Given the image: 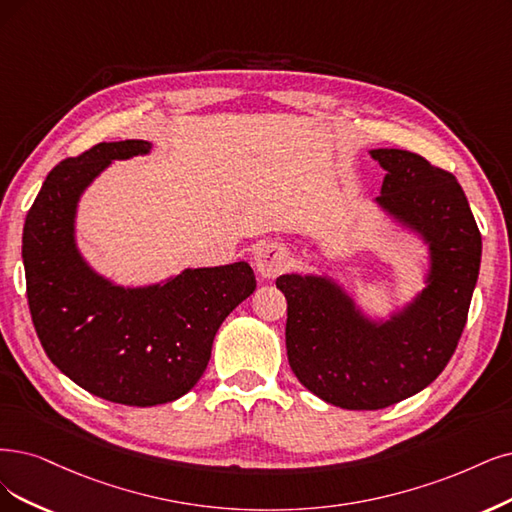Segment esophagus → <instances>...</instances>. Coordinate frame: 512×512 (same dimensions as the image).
Instances as JSON below:
<instances>
[{"instance_id": "1", "label": "esophagus", "mask_w": 512, "mask_h": 512, "mask_svg": "<svg viewBox=\"0 0 512 512\" xmlns=\"http://www.w3.org/2000/svg\"><path fill=\"white\" fill-rule=\"evenodd\" d=\"M289 261H291V257H289L285 246L270 242V244H263L257 249L255 270L261 278L270 280V278H276L278 274L285 272L289 268Z\"/></svg>"}]
</instances>
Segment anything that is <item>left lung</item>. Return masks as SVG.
Here are the masks:
<instances>
[{"label": "left lung", "mask_w": 512, "mask_h": 512, "mask_svg": "<svg viewBox=\"0 0 512 512\" xmlns=\"http://www.w3.org/2000/svg\"><path fill=\"white\" fill-rule=\"evenodd\" d=\"M386 170L373 202L428 246L426 287L386 320L331 276L282 274L297 380L342 409H384L437 380L456 352L481 266V234L451 173L405 149H371Z\"/></svg>", "instance_id": "8db88e82"}]
</instances>
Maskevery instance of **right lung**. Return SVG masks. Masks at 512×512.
I'll return each mask as SVG.
<instances>
[{
  "mask_svg": "<svg viewBox=\"0 0 512 512\" xmlns=\"http://www.w3.org/2000/svg\"><path fill=\"white\" fill-rule=\"evenodd\" d=\"M149 141L99 143L50 170L23 230L27 299L50 361L105 401L154 407L202 377L213 339L257 282L246 261L187 268L145 287H122L90 268L75 242L86 187L113 160L145 156Z\"/></svg>",
  "mask_w": 512,
  "mask_h": 512,
  "instance_id": "right-lung-1",
  "label": "right lung"
}]
</instances>
